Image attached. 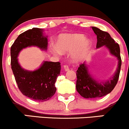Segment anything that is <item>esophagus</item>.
<instances>
[{"instance_id": "1", "label": "esophagus", "mask_w": 129, "mask_h": 129, "mask_svg": "<svg viewBox=\"0 0 129 129\" xmlns=\"http://www.w3.org/2000/svg\"><path fill=\"white\" fill-rule=\"evenodd\" d=\"M63 69H64L65 71H68L69 70V66H68V65H64V66H63Z\"/></svg>"}]
</instances>
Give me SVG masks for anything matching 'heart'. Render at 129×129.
<instances>
[{"mask_svg": "<svg viewBox=\"0 0 129 129\" xmlns=\"http://www.w3.org/2000/svg\"><path fill=\"white\" fill-rule=\"evenodd\" d=\"M91 46V41L88 38H85L84 35L78 34H63L59 36L57 40V47L52 46V52L55 55H60L62 52H69L72 51V60L78 62L82 60L86 57L89 51Z\"/></svg>", "mask_w": 129, "mask_h": 129, "instance_id": "obj_1", "label": "heart"}]
</instances>
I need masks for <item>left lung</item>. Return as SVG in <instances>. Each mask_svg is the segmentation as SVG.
Wrapping results in <instances>:
<instances>
[{
  "label": "left lung",
  "instance_id": "left-lung-1",
  "mask_svg": "<svg viewBox=\"0 0 129 129\" xmlns=\"http://www.w3.org/2000/svg\"><path fill=\"white\" fill-rule=\"evenodd\" d=\"M92 29L97 35V48L105 46L107 47L111 55L117 57L118 60V68L114 76L110 80L105 82H98L91 76L88 72V66L85 62L79 65L77 70L76 89L79 94L86 99H92L104 96L110 93L115 86L119 79L121 66V58L120 55V48L118 43L106 31L99 28L92 27Z\"/></svg>",
  "mask_w": 129,
  "mask_h": 129
}]
</instances>
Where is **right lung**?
<instances>
[{
    "mask_svg": "<svg viewBox=\"0 0 129 129\" xmlns=\"http://www.w3.org/2000/svg\"><path fill=\"white\" fill-rule=\"evenodd\" d=\"M41 28H33L21 33L11 47V66L21 92L30 99L39 102L50 99L56 92L55 83L60 75V62L44 61L40 68L33 71L25 70L18 63V57L22 49L37 46L47 50V38Z\"/></svg>",
    "mask_w": 129,
    "mask_h": 129,
    "instance_id": "obj_1",
    "label": "right lung"
}]
</instances>
